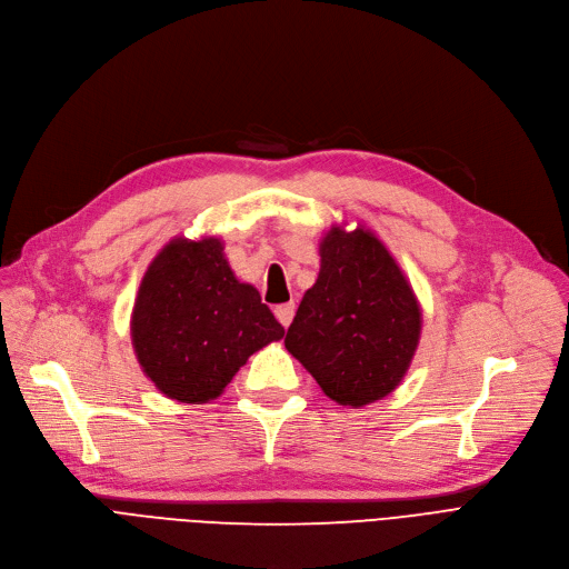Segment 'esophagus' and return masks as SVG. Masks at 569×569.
I'll return each instance as SVG.
<instances>
[{
	"instance_id": "34e87169",
	"label": "esophagus",
	"mask_w": 569,
	"mask_h": 569,
	"mask_svg": "<svg viewBox=\"0 0 569 569\" xmlns=\"http://www.w3.org/2000/svg\"><path fill=\"white\" fill-rule=\"evenodd\" d=\"M276 317H278V322L287 329V327L291 325V320H293V303H282V306H278V308H276Z\"/></svg>"
}]
</instances>
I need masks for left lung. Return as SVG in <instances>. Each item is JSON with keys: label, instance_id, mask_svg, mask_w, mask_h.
<instances>
[{"label": "left lung", "instance_id": "obj_1", "mask_svg": "<svg viewBox=\"0 0 569 569\" xmlns=\"http://www.w3.org/2000/svg\"><path fill=\"white\" fill-rule=\"evenodd\" d=\"M420 331L418 297L390 249L367 226L333 223L284 348L331 401L361 408L399 388Z\"/></svg>", "mask_w": 569, "mask_h": 569}]
</instances>
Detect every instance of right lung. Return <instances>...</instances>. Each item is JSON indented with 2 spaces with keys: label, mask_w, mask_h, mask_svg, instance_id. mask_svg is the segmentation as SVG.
<instances>
[{
  "label": "right lung",
  "mask_w": 569,
  "mask_h": 569,
  "mask_svg": "<svg viewBox=\"0 0 569 569\" xmlns=\"http://www.w3.org/2000/svg\"><path fill=\"white\" fill-rule=\"evenodd\" d=\"M282 336L257 287L236 278L217 236H177L163 244L130 315L144 376L181 403L217 399L249 357Z\"/></svg>",
  "instance_id": "right-lung-1"
}]
</instances>
